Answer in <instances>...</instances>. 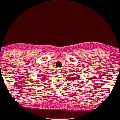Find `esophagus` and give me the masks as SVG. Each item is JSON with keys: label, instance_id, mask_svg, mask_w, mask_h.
I'll list each match as a JSON object with an SVG mask.
<instances>
[{"label": "esophagus", "instance_id": "esophagus-1", "mask_svg": "<svg viewBox=\"0 0 120 120\" xmlns=\"http://www.w3.org/2000/svg\"><path fill=\"white\" fill-rule=\"evenodd\" d=\"M61 69H59V68H58V69H57V72H58V73H59V72H61Z\"/></svg>", "mask_w": 120, "mask_h": 120}]
</instances>
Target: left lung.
Wrapping results in <instances>:
<instances>
[{"instance_id": "1", "label": "left lung", "mask_w": 120, "mask_h": 120, "mask_svg": "<svg viewBox=\"0 0 120 120\" xmlns=\"http://www.w3.org/2000/svg\"><path fill=\"white\" fill-rule=\"evenodd\" d=\"M80 78H81V76H80V75H78V76H76V77H72V78H71V80L76 81L75 80H77L78 79H80Z\"/></svg>"}]
</instances>
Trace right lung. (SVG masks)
Segmentation results:
<instances>
[{"mask_svg":"<svg viewBox=\"0 0 120 120\" xmlns=\"http://www.w3.org/2000/svg\"><path fill=\"white\" fill-rule=\"evenodd\" d=\"M43 78H44V79H46V77H43Z\"/></svg>","mask_w":120,"mask_h":120,"instance_id":"right-lung-1","label":"right lung"}]
</instances>
